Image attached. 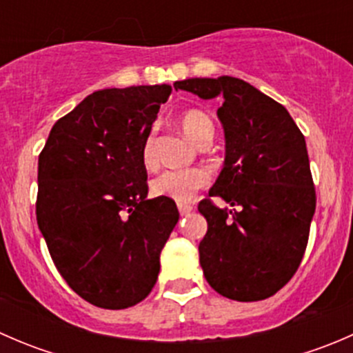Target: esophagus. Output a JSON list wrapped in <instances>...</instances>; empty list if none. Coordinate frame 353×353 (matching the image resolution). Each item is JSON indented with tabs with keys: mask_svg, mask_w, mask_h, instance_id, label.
Instances as JSON below:
<instances>
[{
	"mask_svg": "<svg viewBox=\"0 0 353 353\" xmlns=\"http://www.w3.org/2000/svg\"><path fill=\"white\" fill-rule=\"evenodd\" d=\"M177 208H179L181 215H190L191 210H193V206L188 205V203H179V205H177Z\"/></svg>",
	"mask_w": 353,
	"mask_h": 353,
	"instance_id": "34e87169",
	"label": "esophagus"
}]
</instances>
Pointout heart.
I'll use <instances>...</instances> for the list:
<instances>
[{
	"mask_svg": "<svg viewBox=\"0 0 353 353\" xmlns=\"http://www.w3.org/2000/svg\"><path fill=\"white\" fill-rule=\"evenodd\" d=\"M179 124L183 128L184 134L196 145H201L206 140H212L213 123L201 110L191 109L183 112L179 117ZM141 160H143V165L148 167V169L157 165L154 133H148V137L145 138L143 147H141ZM208 181L210 174L203 167L169 169L152 181V193L155 196L170 198L184 203L190 201L198 190L205 188Z\"/></svg>",
	"mask_w": 353,
	"mask_h": 353,
	"instance_id": "obj_1",
	"label": "heart"
}]
</instances>
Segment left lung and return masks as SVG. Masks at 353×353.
<instances>
[{
    "instance_id": "1",
    "label": "left lung",
    "mask_w": 353,
    "mask_h": 353,
    "mask_svg": "<svg viewBox=\"0 0 353 353\" xmlns=\"http://www.w3.org/2000/svg\"><path fill=\"white\" fill-rule=\"evenodd\" d=\"M176 90L220 99L225 162L198 210L208 222L199 265L213 290L232 301L272 297L297 272L316 210L304 134L288 110L234 77L190 78Z\"/></svg>"
}]
</instances>
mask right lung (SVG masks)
Here are the masks:
<instances>
[{
	"label": "right lung",
	"instance_id": "obj_1",
	"mask_svg": "<svg viewBox=\"0 0 353 353\" xmlns=\"http://www.w3.org/2000/svg\"><path fill=\"white\" fill-rule=\"evenodd\" d=\"M170 85L105 88L56 121L39 155L37 223L66 283L90 304L143 301L179 220L170 198L147 199L141 147Z\"/></svg>",
	"mask_w": 353,
	"mask_h": 353
}]
</instances>
